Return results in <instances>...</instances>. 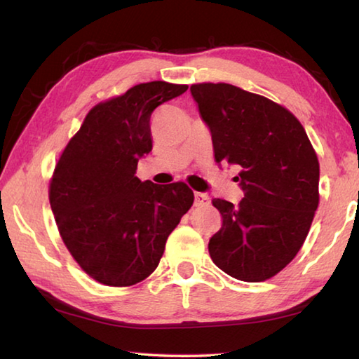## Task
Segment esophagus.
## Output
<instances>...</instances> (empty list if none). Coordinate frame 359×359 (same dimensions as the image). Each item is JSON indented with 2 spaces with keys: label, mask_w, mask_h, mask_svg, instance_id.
<instances>
[{
  "label": "esophagus",
  "mask_w": 359,
  "mask_h": 359,
  "mask_svg": "<svg viewBox=\"0 0 359 359\" xmlns=\"http://www.w3.org/2000/svg\"><path fill=\"white\" fill-rule=\"evenodd\" d=\"M208 202H210V198L205 193H194V205L196 207L208 205Z\"/></svg>",
  "instance_id": "1"
}]
</instances>
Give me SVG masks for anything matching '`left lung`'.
<instances>
[{"label": "left lung", "instance_id": "8db88e82", "mask_svg": "<svg viewBox=\"0 0 359 359\" xmlns=\"http://www.w3.org/2000/svg\"><path fill=\"white\" fill-rule=\"evenodd\" d=\"M212 135L215 160L240 168L243 199L212 204L223 226L208 242L218 269L246 283L265 281L297 256L318 205V160L287 109L226 83L190 88Z\"/></svg>", "mask_w": 359, "mask_h": 359}]
</instances>
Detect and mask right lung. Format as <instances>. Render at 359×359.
<instances>
[{
    "label": "right lung",
    "mask_w": 359,
    "mask_h": 359,
    "mask_svg": "<svg viewBox=\"0 0 359 359\" xmlns=\"http://www.w3.org/2000/svg\"><path fill=\"white\" fill-rule=\"evenodd\" d=\"M187 89L151 81L99 103L57 161L51 212L72 257L95 281L126 287L146 279L193 205L184 182L157 185L135 175L152 151L154 109Z\"/></svg>",
    "instance_id": "obj_1"
}]
</instances>
